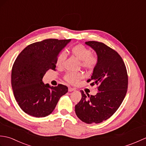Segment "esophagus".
Returning a JSON list of instances; mask_svg holds the SVG:
<instances>
[{"mask_svg":"<svg viewBox=\"0 0 146 146\" xmlns=\"http://www.w3.org/2000/svg\"><path fill=\"white\" fill-rule=\"evenodd\" d=\"M74 90H75V88H71V87H69V88H68V91H69L70 92H73V91H74Z\"/></svg>","mask_w":146,"mask_h":146,"instance_id":"1","label":"esophagus"}]
</instances>
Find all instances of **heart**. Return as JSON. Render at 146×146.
<instances>
[{
  "instance_id": "1",
  "label": "heart",
  "mask_w": 146,
  "mask_h": 146,
  "mask_svg": "<svg viewBox=\"0 0 146 146\" xmlns=\"http://www.w3.org/2000/svg\"><path fill=\"white\" fill-rule=\"evenodd\" d=\"M71 53L80 60L81 66L86 70H92L96 66L98 63V58L95 55L91 54V51L82 44H77L71 48ZM65 58V52H60L56 60V65L61 66ZM81 73H68L64 75V78L71 84H76L82 78Z\"/></svg>"
}]
</instances>
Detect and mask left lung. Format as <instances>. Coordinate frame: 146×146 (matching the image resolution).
Masks as SVG:
<instances>
[{"instance_id": "left-lung-1", "label": "left lung", "mask_w": 146, "mask_h": 146, "mask_svg": "<svg viewBox=\"0 0 146 146\" xmlns=\"http://www.w3.org/2000/svg\"><path fill=\"white\" fill-rule=\"evenodd\" d=\"M85 44L97 55V64L87 82L97 85L98 92L90 96L80 91L82 98L75 105V113L83 122L98 123L110 118L122 103L127 90V73L124 62L113 49L97 41Z\"/></svg>"}]
</instances>
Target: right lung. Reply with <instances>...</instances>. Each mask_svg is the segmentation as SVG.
Instances as JSON below:
<instances>
[{"label": "right lung", "instance_id": "right-lung-1", "mask_svg": "<svg viewBox=\"0 0 146 146\" xmlns=\"http://www.w3.org/2000/svg\"><path fill=\"white\" fill-rule=\"evenodd\" d=\"M70 41L48 39L36 42L17 57L12 69L11 84L15 100L25 113L36 117L48 116L68 92L66 86H51L42 79L48 70H55L59 54Z\"/></svg>", "mask_w": 146, "mask_h": 146}]
</instances>
